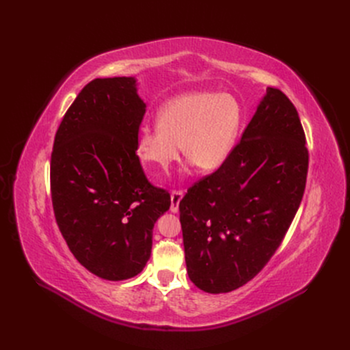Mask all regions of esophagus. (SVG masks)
<instances>
[{"mask_svg": "<svg viewBox=\"0 0 350 350\" xmlns=\"http://www.w3.org/2000/svg\"><path fill=\"white\" fill-rule=\"evenodd\" d=\"M183 197H184L183 189H174V191L171 193V211H174V213H176L178 211L179 201L183 200Z\"/></svg>", "mask_w": 350, "mask_h": 350, "instance_id": "1", "label": "esophagus"}]
</instances>
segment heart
Segmentation results:
<instances>
[{"mask_svg":"<svg viewBox=\"0 0 350 350\" xmlns=\"http://www.w3.org/2000/svg\"><path fill=\"white\" fill-rule=\"evenodd\" d=\"M157 129H143L137 152L146 169L157 176L181 154L200 171H215L230 154L242 122L238 102L213 92L185 93L166 102L157 113Z\"/></svg>","mask_w":350,"mask_h":350,"instance_id":"1","label":"heart"}]
</instances>
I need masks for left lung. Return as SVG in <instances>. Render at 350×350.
Here are the masks:
<instances>
[{
    "instance_id": "obj_1",
    "label": "left lung",
    "mask_w": 350,
    "mask_h": 350,
    "mask_svg": "<svg viewBox=\"0 0 350 350\" xmlns=\"http://www.w3.org/2000/svg\"><path fill=\"white\" fill-rule=\"evenodd\" d=\"M308 157L298 111L270 88L224 165L179 201L187 271L198 289L235 291L264 269L299 208Z\"/></svg>"
}]
</instances>
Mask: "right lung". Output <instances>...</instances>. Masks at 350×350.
I'll return each instance as SVG.
<instances>
[{
	"mask_svg": "<svg viewBox=\"0 0 350 350\" xmlns=\"http://www.w3.org/2000/svg\"><path fill=\"white\" fill-rule=\"evenodd\" d=\"M144 108L133 77L94 79L67 109L51 154L57 225L81 266L107 280L144 269L153 226L171 206L137 156Z\"/></svg>",
	"mask_w": 350,
	"mask_h": 350,
	"instance_id": "right-lung-1",
	"label": "right lung"
}]
</instances>
